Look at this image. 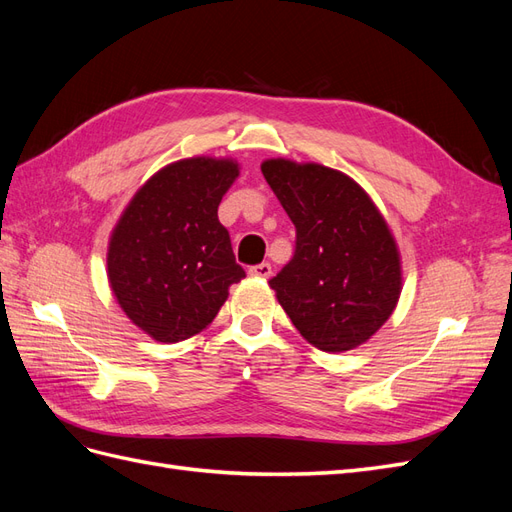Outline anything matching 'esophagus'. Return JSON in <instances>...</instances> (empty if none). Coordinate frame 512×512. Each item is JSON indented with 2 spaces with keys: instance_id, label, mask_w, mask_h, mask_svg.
I'll list each match as a JSON object with an SVG mask.
<instances>
[{
  "instance_id": "1",
  "label": "esophagus",
  "mask_w": 512,
  "mask_h": 512,
  "mask_svg": "<svg viewBox=\"0 0 512 512\" xmlns=\"http://www.w3.org/2000/svg\"><path fill=\"white\" fill-rule=\"evenodd\" d=\"M271 273H273V269H271L269 262H260V265L250 267V275L260 277V280H267V277H271Z\"/></svg>"
}]
</instances>
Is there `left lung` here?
Returning <instances> with one entry per match:
<instances>
[{
	"instance_id": "1",
	"label": "left lung",
	"mask_w": 512,
	"mask_h": 512,
	"mask_svg": "<svg viewBox=\"0 0 512 512\" xmlns=\"http://www.w3.org/2000/svg\"><path fill=\"white\" fill-rule=\"evenodd\" d=\"M297 228V250L269 286L314 348H359L395 312L404 271L389 222L342 170L269 158L260 164Z\"/></svg>"
}]
</instances>
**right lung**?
Wrapping results in <instances>:
<instances>
[{
  "mask_svg": "<svg viewBox=\"0 0 512 512\" xmlns=\"http://www.w3.org/2000/svg\"><path fill=\"white\" fill-rule=\"evenodd\" d=\"M241 164L194 156L153 173L108 239L106 277L123 314L162 344L203 333L245 271L218 207Z\"/></svg>",
  "mask_w": 512,
  "mask_h": 512,
  "instance_id": "add662e5",
  "label": "right lung"
}]
</instances>
